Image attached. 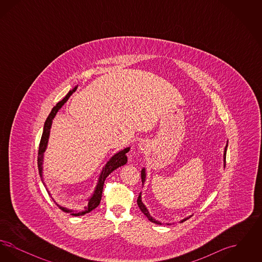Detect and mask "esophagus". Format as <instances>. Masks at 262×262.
<instances>
[{"label":"esophagus","instance_id":"esophagus-1","mask_svg":"<svg viewBox=\"0 0 262 262\" xmlns=\"http://www.w3.org/2000/svg\"><path fill=\"white\" fill-rule=\"evenodd\" d=\"M145 142H139V144H138V147L140 148L141 150L145 149Z\"/></svg>","mask_w":262,"mask_h":262}]
</instances>
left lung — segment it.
<instances>
[{
	"instance_id": "left-lung-1",
	"label": "left lung",
	"mask_w": 262,
	"mask_h": 262,
	"mask_svg": "<svg viewBox=\"0 0 262 262\" xmlns=\"http://www.w3.org/2000/svg\"><path fill=\"white\" fill-rule=\"evenodd\" d=\"M227 147H228V141H227V144H226V147H225L224 156H223V158H224V167L226 166V151H227ZM145 180H146V172H145V168H143V169L141 170V181H142V186H143V184L145 183ZM137 205H138V207L140 208L141 212H142V213H143V214L148 218V220H149L150 222L155 223V224L157 225H162V223H161L160 221H158V220L154 219V218L150 215V213L149 211H148V209H147V207L144 205V203L142 202V200H141V192L139 193L138 199H137ZM190 216H192V215H190ZM190 216H188L187 218H184L183 220H181V222L186 221V220H187L188 218H190Z\"/></svg>"
}]
</instances>
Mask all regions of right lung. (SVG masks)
Instances as JSON below:
<instances>
[{
  "instance_id": "obj_1",
  "label": "right lung",
  "mask_w": 262,
  "mask_h": 262,
  "mask_svg": "<svg viewBox=\"0 0 262 262\" xmlns=\"http://www.w3.org/2000/svg\"><path fill=\"white\" fill-rule=\"evenodd\" d=\"M77 86H75V88H73L72 90L69 91V93L64 96V98L58 102L57 105L55 107H53L52 111H51L45 124H44V127H43V134H42V137H41V140H40V144H39V150H38V170H39V174L41 177V180L44 184V186L46 187L44 181H43V161H44V152L47 149V145H48V139L50 137V129L51 126H52V123H53V119L55 118V116L57 115V113L59 112V110L62 108L63 106V104L69 100V98L71 97V95L75 92L76 90ZM129 147H126L125 149L121 150L119 151L118 153L114 154L112 157L109 159V161L105 164V166L103 167L101 173H100L99 179H98V182H97V185L95 187V189L93 191V193L91 194V196L88 199V205L86 207H84V209L82 210H75V209H69L67 207H63L59 205L58 203H56L60 209H62V211L67 212V213H71V215H74V216H80V215H84L85 213L88 212L92 211L93 209H95L98 205H99L100 201H101V198H102V191H103V186H104V182L106 180V178L109 176V174L112 173L113 171H115L117 168L121 167V166H124L125 164L127 162V157L125 155V153H127L129 151ZM48 193L50 194L49 190L47 189ZM56 202V201H55Z\"/></svg>"
}]
</instances>
